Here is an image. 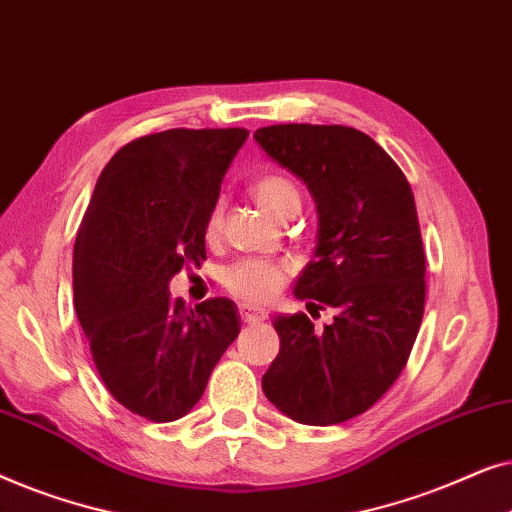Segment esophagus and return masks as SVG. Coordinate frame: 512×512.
<instances>
[{
    "label": "esophagus",
    "instance_id": "obj_1",
    "mask_svg": "<svg viewBox=\"0 0 512 512\" xmlns=\"http://www.w3.org/2000/svg\"><path fill=\"white\" fill-rule=\"evenodd\" d=\"M237 312H240V319L244 321V324H258V321L268 319L265 310H261V307H256V305H249V303H242L240 307H237Z\"/></svg>",
    "mask_w": 512,
    "mask_h": 512
}]
</instances>
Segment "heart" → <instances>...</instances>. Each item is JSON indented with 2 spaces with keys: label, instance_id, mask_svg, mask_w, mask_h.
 <instances>
[{
  "label": "heart",
  "instance_id": "obj_1",
  "mask_svg": "<svg viewBox=\"0 0 512 512\" xmlns=\"http://www.w3.org/2000/svg\"><path fill=\"white\" fill-rule=\"evenodd\" d=\"M251 198L256 205L270 214L272 219L282 221L291 209H298L300 195L298 188L293 186L291 179L282 174H263L249 188ZM221 226L219 207L212 209L207 219V237H216ZM291 279V265L279 261H265V258H242L223 270L221 282L228 293L235 298L247 300V303H270L277 298L286 282Z\"/></svg>",
  "mask_w": 512,
  "mask_h": 512
}]
</instances>
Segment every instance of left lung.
Listing matches in <instances>:
<instances>
[{
	"instance_id": "obj_1",
	"label": "left lung",
	"mask_w": 512,
	"mask_h": 512,
	"mask_svg": "<svg viewBox=\"0 0 512 512\" xmlns=\"http://www.w3.org/2000/svg\"><path fill=\"white\" fill-rule=\"evenodd\" d=\"M254 137L317 202L319 244L293 293L307 310H335L324 331L305 312L272 321L279 354L263 391L300 424H342L387 394L422 324L426 256L415 195L361 130L286 123Z\"/></svg>"
}]
</instances>
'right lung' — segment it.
Returning <instances> with one entry per match:
<instances>
[{"instance_id": "add662e5", "label": "right lung", "mask_w": 512, "mask_h": 512, "mask_svg": "<svg viewBox=\"0 0 512 512\" xmlns=\"http://www.w3.org/2000/svg\"><path fill=\"white\" fill-rule=\"evenodd\" d=\"M244 128H174L121 146L97 179L74 244V307L104 387L149 422L184 417L230 342L237 307L172 300L205 261L207 219Z\"/></svg>"}]
</instances>
